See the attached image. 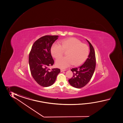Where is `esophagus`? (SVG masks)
<instances>
[{
  "mask_svg": "<svg viewBox=\"0 0 123 123\" xmlns=\"http://www.w3.org/2000/svg\"><path fill=\"white\" fill-rule=\"evenodd\" d=\"M66 71L65 69H61V72H64V71Z\"/></svg>",
  "mask_w": 123,
  "mask_h": 123,
  "instance_id": "esophagus-1",
  "label": "esophagus"
}]
</instances>
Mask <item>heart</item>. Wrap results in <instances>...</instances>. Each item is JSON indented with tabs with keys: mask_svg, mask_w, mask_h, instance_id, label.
<instances>
[{
	"mask_svg": "<svg viewBox=\"0 0 123 123\" xmlns=\"http://www.w3.org/2000/svg\"><path fill=\"white\" fill-rule=\"evenodd\" d=\"M64 50H67V56L59 58L55 62L56 66L62 68H68L73 65H81L89 55L88 46L75 38L60 40L59 43H54L51 48V55L56 58L62 55Z\"/></svg>",
	"mask_w": 123,
	"mask_h": 123,
	"instance_id": "1",
	"label": "heart"
}]
</instances>
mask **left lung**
<instances>
[{
	"mask_svg": "<svg viewBox=\"0 0 123 123\" xmlns=\"http://www.w3.org/2000/svg\"><path fill=\"white\" fill-rule=\"evenodd\" d=\"M90 47V53L88 58L83 65L77 68H73L71 70L73 73V76L68 80L72 86L80 88L85 86L92 78L94 73L96 58L94 49L88 40Z\"/></svg>",
	"mask_w": 123,
	"mask_h": 123,
	"instance_id": "obj_1",
	"label": "left lung"
}]
</instances>
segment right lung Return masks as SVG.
I'll use <instances>...</instances> for the list:
<instances>
[{"label": "right lung", "instance_id": "right-lung-1", "mask_svg": "<svg viewBox=\"0 0 123 123\" xmlns=\"http://www.w3.org/2000/svg\"><path fill=\"white\" fill-rule=\"evenodd\" d=\"M58 36H45L37 39L31 47L29 55V62L31 75L40 86H50L55 83L60 69L48 67L53 65L54 61L50 49Z\"/></svg>", "mask_w": 123, "mask_h": 123}]
</instances>
